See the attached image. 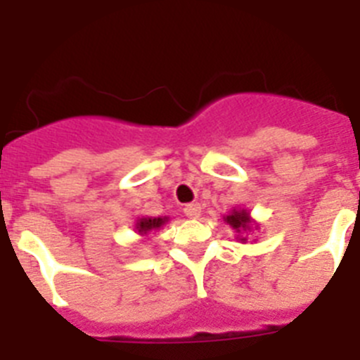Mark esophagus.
Returning <instances> with one entry per match:
<instances>
[{
  "mask_svg": "<svg viewBox=\"0 0 360 360\" xmlns=\"http://www.w3.org/2000/svg\"><path fill=\"white\" fill-rule=\"evenodd\" d=\"M184 214L187 216V218H200V214H202V205H200L198 202H193V203H187L186 207H184Z\"/></svg>",
  "mask_w": 360,
  "mask_h": 360,
  "instance_id": "esophagus-1",
  "label": "esophagus"
}]
</instances>
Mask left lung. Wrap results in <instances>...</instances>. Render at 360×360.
I'll return each mask as SVG.
<instances>
[{
  "mask_svg": "<svg viewBox=\"0 0 360 360\" xmlns=\"http://www.w3.org/2000/svg\"><path fill=\"white\" fill-rule=\"evenodd\" d=\"M224 221L231 225L232 231L236 232V240L241 243H247V234L252 232V229H259V224H256L247 209H232L229 214L224 216Z\"/></svg>",
  "mask_w": 360,
  "mask_h": 360,
  "instance_id": "obj_1",
  "label": "left lung"
}]
</instances>
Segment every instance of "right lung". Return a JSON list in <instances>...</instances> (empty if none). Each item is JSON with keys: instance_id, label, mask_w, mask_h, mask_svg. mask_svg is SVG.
<instances>
[{"instance_id": "1", "label": "right lung", "mask_w": 360, "mask_h": 360, "mask_svg": "<svg viewBox=\"0 0 360 360\" xmlns=\"http://www.w3.org/2000/svg\"><path fill=\"white\" fill-rule=\"evenodd\" d=\"M167 221H169L167 216H157V218H153V216H142V218L135 219V231L139 232L141 236H148L151 232L160 231Z\"/></svg>"}]
</instances>
